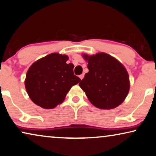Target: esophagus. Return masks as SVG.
Returning a JSON list of instances; mask_svg holds the SVG:
<instances>
[{
	"instance_id": "obj_1",
	"label": "esophagus",
	"mask_w": 156,
	"mask_h": 156,
	"mask_svg": "<svg viewBox=\"0 0 156 156\" xmlns=\"http://www.w3.org/2000/svg\"><path fill=\"white\" fill-rule=\"evenodd\" d=\"M83 77H84V74H81V75L79 76V78H80L81 80L83 78Z\"/></svg>"
}]
</instances>
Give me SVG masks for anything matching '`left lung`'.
<instances>
[{"mask_svg": "<svg viewBox=\"0 0 156 156\" xmlns=\"http://www.w3.org/2000/svg\"><path fill=\"white\" fill-rule=\"evenodd\" d=\"M88 73L79 85L94 106L110 109L119 106L128 95L130 87L129 74L119 61L106 53L88 56Z\"/></svg>", "mask_w": 156, "mask_h": 156, "instance_id": "left-lung-1", "label": "left lung"}]
</instances>
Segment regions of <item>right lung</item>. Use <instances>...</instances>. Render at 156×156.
Returning a JSON list of instances; mask_svg holds the SVG:
<instances>
[{"label": "right lung", "mask_w": 156, "mask_h": 156, "mask_svg": "<svg viewBox=\"0 0 156 156\" xmlns=\"http://www.w3.org/2000/svg\"><path fill=\"white\" fill-rule=\"evenodd\" d=\"M69 56L52 53L41 58L28 69L25 80L32 102L44 109H52L64 100L68 92L81 80L74 75Z\"/></svg>", "instance_id": "add662e5"}]
</instances>
